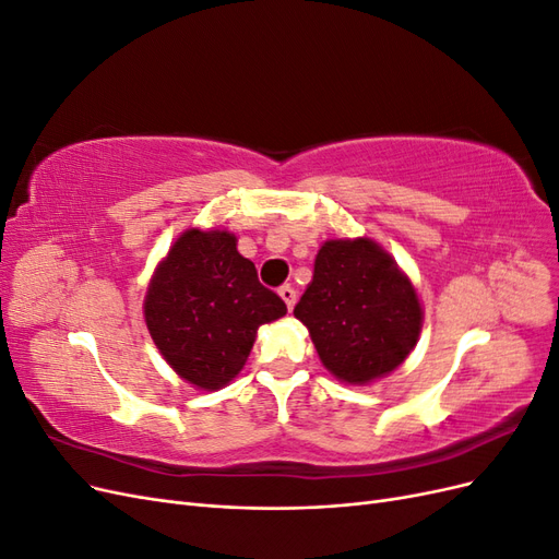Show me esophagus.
Returning a JSON list of instances; mask_svg holds the SVG:
<instances>
[{"instance_id":"34e87169","label":"esophagus","mask_w":559,"mask_h":559,"mask_svg":"<svg viewBox=\"0 0 559 559\" xmlns=\"http://www.w3.org/2000/svg\"><path fill=\"white\" fill-rule=\"evenodd\" d=\"M280 296H282V300L286 302V308H289V310L296 306V289H294V286H289V284L280 286Z\"/></svg>"}]
</instances>
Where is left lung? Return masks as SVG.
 Here are the masks:
<instances>
[{
	"label": "left lung",
	"mask_w": 559,
	"mask_h": 559,
	"mask_svg": "<svg viewBox=\"0 0 559 559\" xmlns=\"http://www.w3.org/2000/svg\"><path fill=\"white\" fill-rule=\"evenodd\" d=\"M294 314L308 326L321 364L349 384L392 373L421 329L415 286L366 238L331 240L319 249Z\"/></svg>",
	"instance_id": "8db88e82"
}]
</instances>
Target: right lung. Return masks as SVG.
Here are the masks:
<instances>
[{"instance_id":"add662e5","label":"right lung","mask_w":559,"mask_h":559,"mask_svg":"<svg viewBox=\"0 0 559 559\" xmlns=\"http://www.w3.org/2000/svg\"><path fill=\"white\" fill-rule=\"evenodd\" d=\"M226 230H186L158 265L144 300L156 347L198 389L240 373L261 324L286 314Z\"/></svg>"}]
</instances>
